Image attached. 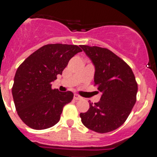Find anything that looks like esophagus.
Returning <instances> with one entry per match:
<instances>
[{
	"label": "esophagus",
	"instance_id": "34e87169",
	"mask_svg": "<svg viewBox=\"0 0 157 157\" xmlns=\"http://www.w3.org/2000/svg\"><path fill=\"white\" fill-rule=\"evenodd\" d=\"M74 99L76 100V101H78V100H82V98L81 96H79L78 94H75L74 95Z\"/></svg>",
	"mask_w": 157,
	"mask_h": 157
}]
</instances>
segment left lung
<instances>
[{"label": "left lung", "mask_w": 157, "mask_h": 157, "mask_svg": "<svg viewBox=\"0 0 157 157\" xmlns=\"http://www.w3.org/2000/svg\"><path fill=\"white\" fill-rule=\"evenodd\" d=\"M95 67L94 85L102 93L97 103L80 113L83 125L95 132L108 133L123 125L135 105L138 84L125 61L108 48L81 45Z\"/></svg>", "instance_id": "8db88e82"}]
</instances>
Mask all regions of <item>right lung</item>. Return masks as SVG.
I'll list each match as a JSON object with an SVG mask.
<instances>
[{"instance_id":"add662e5","label":"right lung","mask_w":157,"mask_h":157,"mask_svg":"<svg viewBox=\"0 0 157 157\" xmlns=\"http://www.w3.org/2000/svg\"><path fill=\"white\" fill-rule=\"evenodd\" d=\"M82 49L75 45L48 44L38 48L19 65L12 89L16 109L22 121L34 130L49 128L59 122L65 105L74 94L52 90L69 60Z\"/></svg>"}]
</instances>
